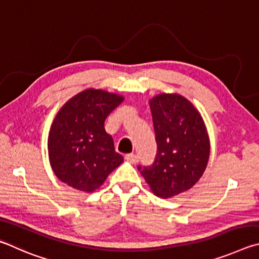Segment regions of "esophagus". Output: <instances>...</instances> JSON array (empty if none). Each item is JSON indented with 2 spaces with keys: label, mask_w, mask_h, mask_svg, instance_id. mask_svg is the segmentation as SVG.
<instances>
[{
  "label": "esophagus",
  "mask_w": 259,
  "mask_h": 259,
  "mask_svg": "<svg viewBox=\"0 0 259 259\" xmlns=\"http://www.w3.org/2000/svg\"><path fill=\"white\" fill-rule=\"evenodd\" d=\"M125 160L131 162V164H138V162H139V156L134 155V153H128V155L125 156Z\"/></svg>",
  "instance_id": "1"
}]
</instances>
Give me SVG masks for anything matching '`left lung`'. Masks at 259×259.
Masks as SVG:
<instances>
[{
  "mask_svg": "<svg viewBox=\"0 0 259 259\" xmlns=\"http://www.w3.org/2000/svg\"><path fill=\"white\" fill-rule=\"evenodd\" d=\"M149 104L157 156L152 166L139 170L157 197L168 199L200 180L209 159V135L200 112L183 95L160 93Z\"/></svg>",
  "mask_w": 259,
  "mask_h": 259,
  "instance_id": "8db88e82",
  "label": "left lung"
}]
</instances>
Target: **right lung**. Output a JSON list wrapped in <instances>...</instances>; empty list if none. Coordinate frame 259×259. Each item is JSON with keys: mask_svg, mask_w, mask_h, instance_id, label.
<instances>
[{"mask_svg": "<svg viewBox=\"0 0 259 259\" xmlns=\"http://www.w3.org/2000/svg\"><path fill=\"white\" fill-rule=\"evenodd\" d=\"M122 101L120 94L88 89L58 111L49 132L48 150L50 165L61 182L92 193L124 161L104 131L106 118Z\"/></svg>", "mask_w": 259, "mask_h": 259, "instance_id": "1", "label": "right lung"}]
</instances>
